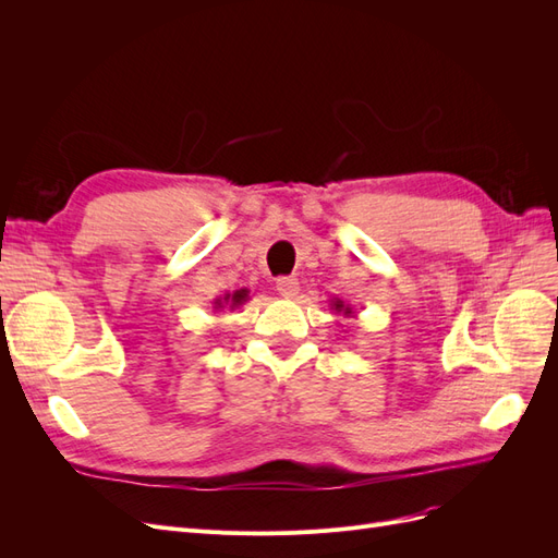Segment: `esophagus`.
<instances>
[{
    "label": "esophagus",
    "mask_w": 558,
    "mask_h": 558,
    "mask_svg": "<svg viewBox=\"0 0 558 558\" xmlns=\"http://www.w3.org/2000/svg\"><path fill=\"white\" fill-rule=\"evenodd\" d=\"M300 291V283L295 277H279L277 279V293L281 298H293Z\"/></svg>",
    "instance_id": "esophagus-1"
}]
</instances>
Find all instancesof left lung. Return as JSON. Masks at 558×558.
<instances>
[{
    "label": "left lung",
    "mask_w": 558,
    "mask_h": 558,
    "mask_svg": "<svg viewBox=\"0 0 558 558\" xmlns=\"http://www.w3.org/2000/svg\"><path fill=\"white\" fill-rule=\"evenodd\" d=\"M330 310H335L337 314L353 316V310H351V305H344V300H340V298H332V300H330Z\"/></svg>",
    "instance_id": "8db88e82"
}]
</instances>
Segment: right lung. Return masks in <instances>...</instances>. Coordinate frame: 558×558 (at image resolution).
Segmentation results:
<instances>
[{"instance_id":"add662e5","label":"right lung","mask_w":558,"mask_h":558,"mask_svg":"<svg viewBox=\"0 0 558 558\" xmlns=\"http://www.w3.org/2000/svg\"><path fill=\"white\" fill-rule=\"evenodd\" d=\"M246 300H248V291L240 289V291H234V293H226L223 298H216L214 300V310H223V307L238 310L240 305H244Z\"/></svg>"}]
</instances>
